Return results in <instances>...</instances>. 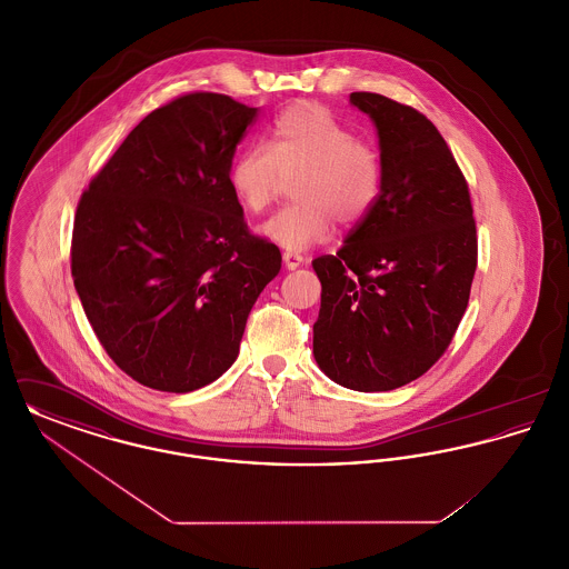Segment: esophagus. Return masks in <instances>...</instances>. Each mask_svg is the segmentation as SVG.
I'll return each instance as SVG.
<instances>
[{
  "label": "esophagus",
  "instance_id": "1",
  "mask_svg": "<svg viewBox=\"0 0 569 569\" xmlns=\"http://www.w3.org/2000/svg\"><path fill=\"white\" fill-rule=\"evenodd\" d=\"M305 262V258L302 256H298V253H292V251H283V267L288 269V271H297L298 267Z\"/></svg>",
  "mask_w": 569,
  "mask_h": 569
}]
</instances>
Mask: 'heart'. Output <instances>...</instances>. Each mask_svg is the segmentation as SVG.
Listing matches in <instances>:
<instances>
[{
    "mask_svg": "<svg viewBox=\"0 0 569 569\" xmlns=\"http://www.w3.org/2000/svg\"><path fill=\"white\" fill-rule=\"evenodd\" d=\"M295 204L260 226V234L288 251L325 243L341 226L371 213L383 181L378 147L341 123L325 104L298 100L269 126L264 147L241 151L228 172L234 200L247 216L271 207L283 179H292Z\"/></svg>",
    "mask_w": 569,
    "mask_h": 569,
    "instance_id": "1",
    "label": "heart"
}]
</instances>
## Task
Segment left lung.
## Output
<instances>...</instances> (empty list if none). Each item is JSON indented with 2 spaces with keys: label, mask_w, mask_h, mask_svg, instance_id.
<instances>
[{
  "label": "left lung",
  "mask_w": 569,
  "mask_h": 569,
  "mask_svg": "<svg viewBox=\"0 0 569 569\" xmlns=\"http://www.w3.org/2000/svg\"><path fill=\"white\" fill-rule=\"evenodd\" d=\"M379 136L376 207L335 256L313 260L322 305L313 356L328 378L386 392L425 376L448 350L478 267L467 181L443 136L416 109L353 91Z\"/></svg>",
  "instance_id": "8db88e82"
}]
</instances>
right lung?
I'll list each match as a JSON object with an SVG mask.
<instances>
[{
  "instance_id": "obj_1",
  "label": "right lung",
  "mask_w": 569,
  "mask_h": 569,
  "mask_svg": "<svg viewBox=\"0 0 569 569\" xmlns=\"http://www.w3.org/2000/svg\"><path fill=\"white\" fill-rule=\"evenodd\" d=\"M196 91L149 112L82 191L72 277L112 362L138 383L191 392L239 356L281 253L249 232L228 172L256 121Z\"/></svg>"
}]
</instances>
